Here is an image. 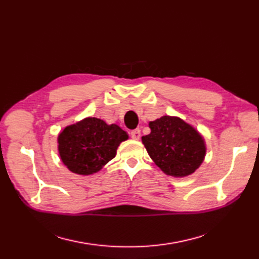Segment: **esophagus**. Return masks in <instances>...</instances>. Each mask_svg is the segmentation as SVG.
Here are the masks:
<instances>
[{
	"instance_id": "1",
	"label": "esophagus",
	"mask_w": 259,
	"mask_h": 259,
	"mask_svg": "<svg viewBox=\"0 0 259 259\" xmlns=\"http://www.w3.org/2000/svg\"><path fill=\"white\" fill-rule=\"evenodd\" d=\"M131 137L133 138V139H139L140 138V130L139 128H136V130H134V131H132L131 132Z\"/></svg>"
}]
</instances>
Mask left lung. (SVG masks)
<instances>
[{"instance_id":"obj_1","label":"left lung","mask_w":259,"mask_h":259,"mask_svg":"<svg viewBox=\"0 0 259 259\" xmlns=\"http://www.w3.org/2000/svg\"><path fill=\"white\" fill-rule=\"evenodd\" d=\"M151 133L143 137L148 154L164 173L183 177L192 174L205 155L204 140L189 124L175 116L149 123Z\"/></svg>"}]
</instances>
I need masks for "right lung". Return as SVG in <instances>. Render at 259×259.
<instances>
[{
  "label": "right lung",
  "mask_w": 259,
  "mask_h": 259,
  "mask_svg": "<svg viewBox=\"0 0 259 259\" xmlns=\"http://www.w3.org/2000/svg\"><path fill=\"white\" fill-rule=\"evenodd\" d=\"M128 138L116 124L108 125L96 117H88L70 125L58 136L61 161L75 174L96 173L112 160L119 145Z\"/></svg>",
  "instance_id": "right-lung-1"
}]
</instances>
